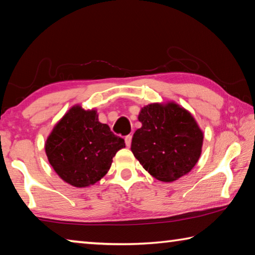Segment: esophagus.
Masks as SVG:
<instances>
[{
    "label": "esophagus",
    "mask_w": 255,
    "mask_h": 255,
    "mask_svg": "<svg viewBox=\"0 0 255 255\" xmlns=\"http://www.w3.org/2000/svg\"><path fill=\"white\" fill-rule=\"evenodd\" d=\"M131 138H132L131 135H128L125 137V143H126V146H128V147L131 145Z\"/></svg>",
    "instance_id": "34e87169"
}]
</instances>
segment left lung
Here are the masks:
<instances>
[{
    "label": "left lung",
    "mask_w": 255,
    "mask_h": 255,
    "mask_svg": "<svg viewBox=\"0 0 255 255\" xmlns=\"http://www.w3.org/2000/svg\"><path fill=\"white\" fill-rule=\"evenodd\" d=\"M141 128L131 152L155 179L172 182L189 173L200 157L204 133L190 112L174 102L152 103L138 116Z\"/></svg>",
    "instance_id": "8db88e82"
}]
</instances>
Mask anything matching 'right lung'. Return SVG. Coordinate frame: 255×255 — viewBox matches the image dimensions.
I'll list each match as a JSON object with an SVG mask.
<instances>
[{
  "label": "right lung",
  "instance_id": "obj_1",
  "mask_svg": "<svg viewBox=\"0 0 255 255\" xmlns=\"http://www.w3.org/2000/svg\"><path fill=\"white\" fill-rule=\"evenodd\" d=\"M125 147L96 110L75 106L59 120L45 144L47 157L56 173L76 188L94 184L109 171L112 157Z\"/></svg>",
  "mask_w": 255,
  "mask_h": 255
}]
</instances>
